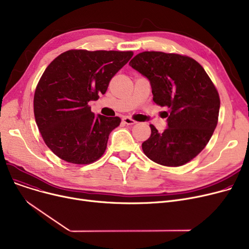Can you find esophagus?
Here are the masks:
<instances>
[{
  "instance_id": "obj_1",
  "label": "esophagus",
  "mask_w": 249,
  "mask_h": 249,
  "mask_svg": "<svg viewBox=\"0 0 249 249\" xmlns=\"http://www.w3.org/2000/svg\"><path fill=\"white\" fill-rule=\"evenodd\" d=\"M123 122L125 124H127V125H134V124L137 123L135 120H133L132 118H130V117H124L123 118Z\"/></svg>"
}]
</instances>
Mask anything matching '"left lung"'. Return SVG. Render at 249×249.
<instances>
[{
  "label": "left lung",
  "mask_w": 249,
  "mask_h": 249,
  "mask_svg": "<svg viewBox=\"0 0 249 249\" xmlns=\"http://www.w3.org/2000/svg\"><path fill=\"white\" fill-rule=\"evenodd\" d=\"M130 67L146 76L153 102L168 110L167 128L142 143L149 160L164 166H180L195 159L208 144L218 123L220 98L211 78L194 58L161 51L135 55Z\"/></svg>",
  "instance_id": "obj_1"
}]
</instances>
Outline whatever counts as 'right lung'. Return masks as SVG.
<instances>
[{"label":"right lung","mask_w":249,"mask_h":249,"mask_svg":"<svg viewBox=\"0 0 249 249\" xmlns=\"http://www.w3.org/2000/svg\"><path fill=\"white\" fill-rule=\"evenodd\" d=\"M132 51L71 49L50 62L33 100L35 121L48 148L62 160L89 164L107 148L119 117L95 116L89 106L105 94Z\"/></svg>","instance_id":"right-lung-1"}]
</instances>
